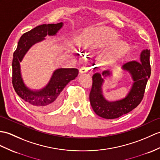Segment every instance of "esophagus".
<instances>
[{"instance_id": "34e87169", "label": "esophagus", "mask_w": 160, "mask_h": 160, "mask_svg": "<svg viewBox=\"0 0 160 160\" xmlns=\"http://www.w3.org/2000/svg\"><path fill=\"white\" fill-rule=\"evenodd\" d=\"M88 71V66L85 65H83L82 67H81V68L80 69V72L81 73H86Z\"/></svg>"}]
</instances>
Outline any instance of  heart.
<instances>
[{
  "label": "heart",
  "instance_id": "heart-1",
  "mask_svg": "<svg viewBox=\"0 0 160 160\" xmlns=\"http://www.w3.org/2000/svg\"><path fill=\"white\" fill-rule=\"evenodd\" d=\"M107 36L105 30L103 28L90 29L84 33L82 36V40L88 46H99L107 41ZM117 54H121L125 51L124 47L118 43L115 46Z\"/></svg>",
  "mask_w": 160,
  "mask_h": 160
}]
</instances>
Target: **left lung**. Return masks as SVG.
<instances>
[{"instance_id": "1", "label": "left lung", "mask_w": 160, "mask_h": 160, "mask_svg": "<svg viewBox=\"0 0 160 160\" xmlns=\"http://www.w3.org/2000/svg\"><path fill=\"white\" fill-rule=\"evenodd\" d=\"M150 50H144L139 61H132L125 63L122 68L131 74L133 83L130 91L124 99L115 102L106 100L102 94L103 76L110 75L109 71L92 76V84L89 95L91 105L98 116L107 119H113L130 112L138 106L144 97L148 79L151 76ZM95 69V68H94Z\"/></svg>"}]
</instances>
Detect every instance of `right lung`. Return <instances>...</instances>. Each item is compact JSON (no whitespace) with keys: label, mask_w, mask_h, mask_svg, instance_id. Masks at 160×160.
Masks as SVG:
<instances>
[{"label":"right lung","mask_w":160,"mask_h":160,"mask_svg":"<svg viewBox=\"0 0 160 160\" xmlns=\"http://www.w3.org/2000/svg\"><path fill=\"white\" fill-rule=\"evenodd\" d=\"M62 27V22L57 24H42L24 33L18 42L13 53L12 62V84L19 97L39 110H54L60 104L61 93L70 81L78 75V69L61 68L55 70L49 82L39 91H32L26 87L22 78L20 62L24 54L33 44L43 40L48 35H54Z\"/></svg>","instance_id":"add662e5"}]
</instances>
